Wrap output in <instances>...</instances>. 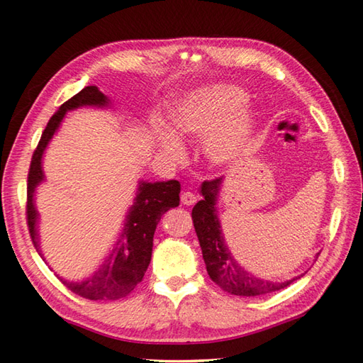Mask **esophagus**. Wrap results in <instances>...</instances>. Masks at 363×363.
<instances>
[{
    "label": "esophagus",
    "mask_w": 363,
    "mask_h": 363,
    "mask_svg": "<svg viewBox=\"0 0 363 363\" xmlns=\"http://www.w3.org/2000/svg\"><path fill=\"white\" fill-rule=\"evenodd\" d=\"M180 201H182L183 206H193L194 202L198 201V196H196V194L191 193V191H183V193L180 194Z\"/></svg>",
    "instance_id": "34e87169"
}]
</instances>
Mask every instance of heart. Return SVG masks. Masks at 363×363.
Wrapping results in <instances>:
<instances>
[{
  "mask_svg": "<svg viewBox=\"0 0 363 363\" xmlns=\"http://www.w3.org/2000/svg\"><path fill=\"white\" fill-rule=\"evenodd\" d=\"M244 92L231 84H212L189 95L175 108L172 125L177 138L202 137L211 130L207 148L215 161H226L242 151L252 135V116L245 108ZM170 133H162L164 151L182 159L183 146Z\"/></svg>",
  "mask_w": 363,
  "mask_h": 363,
  "instance_id": "heart-1",
  "label": "heart"
}]
</instances>
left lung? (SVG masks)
<instances>
[{"instance_id":"left-lung-1","label":"left lung","mask_w":363,"mask_h":363,"mask_svg":"<svg viewBox=\"0 0 363 363\" xmlns=\"http://www.w3.org/2000/svg\"><path fill=\"white\" fill-rule=\"evenodd\" d=\"M221 180L223 178L218 177L202 183V201L193 207L191 212L194 230L198 234L208 276L221 290L238 296L266 295L289 287L298 277L287 282L263 281V279H258L250 274L249 271H245L231 255L230 249L225 244L223 234H221L217 208H215Z\"/></svg>"}]
</instances>
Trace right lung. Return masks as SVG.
I'll return each instance as SVG.
<instances>
[{
	"label": "right lung",
	"instance_id": "right-lung-1",
	"mask_svg": "<svg viewBox=\"0 0 363 363\" xmlns=\"http://www.w3.org/2000/svg\"><path fill=\"white\" fill-rule=\"evenodd\" d=\"M106 104L108 99L99 91L97 86L84 87L52 114L40 142H38L33 156H31L27 182V225L31 242L38 252H40V247H38V233L35 228L38 212L33 204V193L38 183H41L44 178L41 169L43 152L55 130L59 129L60 121L68 110L84 105L104 106ZM178 194H180V183L177 180L157 183L143 182L138 188L135 202L127 215L124 231L105 263L87 281L78 284L62 282L73 294L94 301L119 300V298L132 294V290L137 287V284L142 282L145 272L148 269L152 252V236H155L159 220L169 208L180 204Z\"/></svg>",
	"mask_w": 363,
	"mask_h": 363
}]
</instances>
